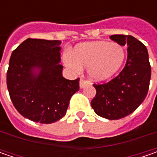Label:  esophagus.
I'll return each instance as SVG.
<instances>
[{"mask_svg":"<svg viewBox=\"0 0 157 157\" xmlns=\"http://www.w3.org/2000/svg\"><path fill=\"white\" fill-rule=\"evenodd\" d=\"M88 85H89V82L87 80H86L84 78H80V80H79V86H80V88L86 87Z\"/></svg>","mask_w":157,"mask_h":157,"instance_id":"esophagus-1","label":"esophagus"}]
</instances>
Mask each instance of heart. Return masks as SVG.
<instances>
[{
	"mask_svg": "<svg viewBox=\"0 0 157 157\" xmlns=\"http://www.w3.org/2000/svg\"><path fill=\"white\" fill-rule=\"evenodd\" d=\"M126 56V50L122 45L96 41L77 46L74 56H65L64 63L74 71H80L81 66L86 67L93 80L104 81L121 69Z\"/></svg>",
	"mask_w": 157,
	"mask_h": 157,
	"instance_id": "b5f03b06",
	"label": "heart"
}]
</instances>
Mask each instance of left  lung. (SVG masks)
I'll return each instance as SVG.
<instances>
[{"mask_svg": "<svg viewBox=\"0 0 157 157\" xmlns=\"http://www.w3.org/2000/svg\"><path fill=\"white\" fill-rule=\"evenodd\" d=\"M110 39L128 45V59L120 74L107 83L94 84L91 105L100 117L119 120L136 110L148 94L151 66L146 46L132 36L113 35Z\"/></svg>", "mask_w": 157, "mask_h": 157, "instance_id": "1", "label": "left lung"}]
</instances>
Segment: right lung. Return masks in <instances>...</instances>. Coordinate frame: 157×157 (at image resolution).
Listing matches in <instances>:
<instances>
[{"label": "right lung", "mask_w": 157, "mask_h": 157, "mask_svg": "<svg viewBox=\"0 0 157 157\" xmlns=\"http://www.w3.org/2000/svg\"><path fill=\"white\" fill-rule=\"evenodd\" d=\"M59 40L28 38L12 52L7 86L15 109L35 122L53 123L63 117L79 78L62 75Z\"/></svg>", "instance_id": "right-lung-1"}]
</instances>
